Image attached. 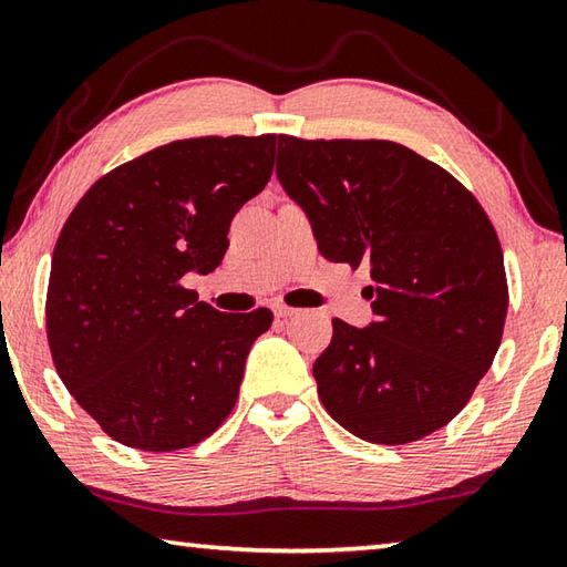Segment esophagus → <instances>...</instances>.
Returning a JSON list of instances; mask_svg holds the SVG:
<instances>
[{
	"label": "esophagus",
	"mask_w": 567,
	"mask_h": 567,
	"mask_svg": "<svg viewBox=\"0 0 567 567\" xmlns=\"http://www.w3.org/2000/svg\"><path fill=\"white\" fill-rule=\"evenodd\" d=\"M275 317L277 319H287V317H292V315H297V310H292V307H287V305H282V302H275Z\"/></svg>",
	"instance_id": "obj_1"
}]
</instances>
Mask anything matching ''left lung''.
Wrapping results in <instances>:
<instances>
[{
    "label": "left lung",
    "mask_w": 567,
    "mask_h": 567,
    "mask_svg": "<svg viewBox=\"0 0 567 567\" xmlns=\"http://www.w3.org/2000/svg\"><path fill=\"white\" fill-rule=\"evenodd\" d=\"M277 178L312 223L329 262H367L374 322L332 319L312 367L337 424L399 446L468 404L503 337L508 285L478 200L394 141H277Z\"/></svg>",
    "instance_id": "left-lung-1"
}]
</instances>
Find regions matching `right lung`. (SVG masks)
Returning a JSON list of instances; mask_svg holds the SVG:
<instances>
[{
    "mask_svg": "<svg viewBox=\"0 0 567 567\" xmlns=\"http://www.w3.org/2000/svg\"><path fill=\"white\" fill-rule=\"evenodd\" d=\"M275 133L158 146L86 190L51 257L47 337L61 382L118 444H200L238 401L270 310L225 315L185 290L213 272L272 176Z\"/></svg>",
    "mask_w": 567,
    "mask_h": 567,
    "instance_id": "obj_1",
    "label": "right lung"
}]
</instances>
